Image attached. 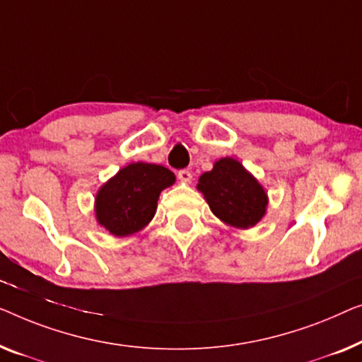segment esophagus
I'll list each match as a JSON object with an SVG mask.
<instances>
[{
	"label": "esophagus",
	"instance_id": "esophagus-1",
	"mask_svg": "<svg viewBox=\"0 0 362 362\" xmlns=\"http://www.w3.org/2000/svg\"><path fill=\"white\" fill-rule=\"evenodd\" d=\"M179 180L180 182H183V183H190L192 182V172L190 170H187V169H183V170H179Z\"/></svg>",
	"mask_w": 362,
	"mask_h": 362
}]
</instances>
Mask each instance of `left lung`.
I'll return each instance as SVG.
<instances>
[{"instance_id":"obj_1","label":"left lung","mask_w":362,"mask_h":362,"mask_svg":"<svg viewBox=\"0 0 362 362\" xmlns=\"http://www.w3.org/2000/svg\"><path fill=\"white\" fill-rule=\"evenodd\" d=\"M213 215L231 228L249 230L266 216L269 197L259 180L233 157H221L197 183Z\"/></svg>"}]
</instances>
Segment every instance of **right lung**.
<instances>
[{
	"label": "right lung",
	"instance_id": "add662e5",
	"mask_svg": "<svg viewBox=\"0 0 362 362\" xmlns=\"http://www.w3.org/2000/svg\"><path fill=\"white\" fill-rule=\"evenodd\" d=\"M174 183V172L167 167L132 162L96 192V221L116 238L144 230L156 215L160 192Z\"/></svg>",
	"mask_w": 362,
	"mask_h": 362
}]
</instances>
